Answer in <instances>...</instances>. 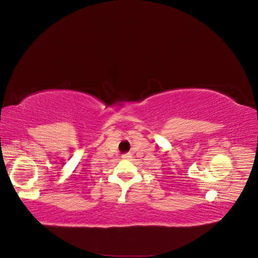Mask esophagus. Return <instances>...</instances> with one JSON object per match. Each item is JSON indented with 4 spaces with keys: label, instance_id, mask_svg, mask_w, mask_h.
<instances>
[{
    "label": "esophagus",
    "instance_id": "1",
    "mask_svg": "<svg viewBox=\"0 0 258 258\" xmlns=\"http://www.w3.org/2000/svg\"><path fill=\"white\" fill-rule=\"evenodd\" d=\"M127 156H129V154H127V155H126V157H127Z\"/></svg>",
    "mask_w": 258,
    "mask_h": 258
}]
</instances>
